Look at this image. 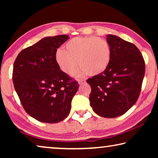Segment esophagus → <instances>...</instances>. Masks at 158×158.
Returning a JSON list of instances; mask_svg holds the SVG:
<instances>
[{
  "label": "esophagus",
  "mask_w": 158,
  "mask_h": 158,
  "mask_svg": "<svg viewBox=\"0 0 158 158\" xmlns=\"http://www.w3.org/2000/svg\"><path fill=\"white\" fill-rule=\"evenodd\" d=\"M78 82H79V85H84V84H85V80H82V79L79 80Z\"/></svg>",
  "instance_id": "obj_1"
}]
</instances>
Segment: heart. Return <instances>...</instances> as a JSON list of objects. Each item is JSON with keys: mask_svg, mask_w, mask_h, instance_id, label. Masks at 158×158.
<instances>
[{"mask_svg": "<svg viewBox=\"0 0 158 158\" xmlns=\"http://www.w3.org/2000/svg\"><path fill=\"white\" fill-rule=\"evenodd\" d=\"M63 49L57 51L55 59L60 69L67 74L73 73L78 64L81 68L75 73L77 77L85 74L96 76L104 73L110 63L111 47L100 37H74L66 42Z\"/></svg>", "mask_w": 158, "mask_h": 158, "instance_id": "heart-1", "label": "heart"}]
</instances>
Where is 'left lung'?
Listing matches in <instances>:
<instances>
[{
  "label": "left lung",
  "instance_id": "8db88e82",
  "mask_svg": "<svg viewBox=\"0 0 158 158\" xmlns=\"http://www.w3.org/2000/svg\"><path fill=\"white\" fill-rule=\"evenodd\" d=\"M111 60L100 74L87 80L91 87L90 105L99 116L116 118L127 112L139 96L145 74V62L132 43L108 35Z\"/></svg>",
  "mask_w": 158,
  "mask_h": 158
}]
</instances>
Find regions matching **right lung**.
Segmentation results:
<instances>
[{
    "instance_id": "1",
    "label": "right lung",
    "mask_w": 158,
    "mask_h": 158,
    "mask_svg": "<svg viewBox=\"0 0 158 158\" xmlns=\"http://www.w3.org/2000/svg\"><path fill=\"white\" fill-rule=\"evenodd\" d=\"M69 39L59 35L42 39L19 53L12 81L23 109L42 123H56L68 116L78 82L60 70L57 49Z\"/></svg>"
}]
</instances>
